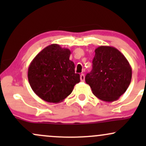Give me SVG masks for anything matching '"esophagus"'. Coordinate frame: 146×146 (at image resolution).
I'll return each mask as SVG.
<instances>
[{"label": "esophagus", "instance_id": "obj_1", "mask_svg": "<svg viewBox=\"0 0 146 146\" xmlns=\"http://www.w3.org/2000/svg\"><path fill=\"white\" fill-rule=\"evenodd\" d=\"M80 80H81L82 82L84 81V80H85V75H84V74L82 73V74L80 75Z\"/></svg>", "mask_w": 146, "mask_h": 146}]
</instances>
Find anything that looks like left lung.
<instances>
[{"label":"left lung","mask_w":146,"mask_h":146,"mask_svg":"<svg viewBox=\"0 0 146 146\" xmlns=\"http://www.w3.org/2000/svg\"><path fill=\"white\" fill-rule=\"evenodd\" d=\"M95 52L93 69L85 77L86 82L100 100H117L131 82V66L125 57L113 46H100Z\"/></svg>","instance_id":"left-lung-1"}]
</instances>
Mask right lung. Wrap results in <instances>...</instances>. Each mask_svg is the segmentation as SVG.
<instances>
[{"instance_id": "obj_1", "label": "right lung", "mask_w": 146, "mask_h": 146, "mask_svg": "<svg viewBox=\"0 0 146 146\" xmlns=\"http://www.w3.org/2000/svg\"><path fill=\"white\" fill-rule=\"evenodd\" d=\"M70 55L68 48L52 44L42 50L30 63L29 84L42 100L50 103L62 102L80 82V75L75 73Z\"/></svg>"}]
</instances>
